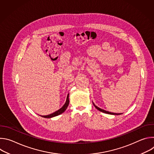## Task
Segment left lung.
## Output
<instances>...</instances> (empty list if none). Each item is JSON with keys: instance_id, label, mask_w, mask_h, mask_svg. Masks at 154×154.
<instances>
[{"instance_id": "left-lung-1", "label": "left lung", "mask_w": 154, "mask_h": 154, "mask_svg": "<svg viewBox=\"0 0 154 154\" xmlns=\"http://www.w3.org/2000/svg\"><path fill=\"white\" fill-rule=\"evenodd\" d=\"M93 105H94V106H95V108H96V109H97L98 110H99L100 112H103V113H107V114H109V115H121V114H118V113H112V112H107V111H106V110H104V109H101V108H99V107H97V106H96L95 105H94V103H93Z\"/></svg>"}]
</instances>
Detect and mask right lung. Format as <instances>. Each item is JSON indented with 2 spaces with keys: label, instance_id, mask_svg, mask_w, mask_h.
<instances>
[{
  "label": "right lung",
  "instance_id": "obj_1",
  "mask_svg": "<svg viewBox=\"0 0 154 154\" xmlns=\"http://www.w3.org/2000/svg\"><path fill=\"white\" fill-rule=\"evenodd\" d=\"M69 96H67V99H66V101L65 103L64 104V105L61 108H60L58 110L56 111L55 112L52 113V114H50L49 115H47V116H42V117H44V118H52V117H54V116H58L61 113H63L66 109V108H68V105H69Z\"/></svg>",
  "mask_w": 154,
  "mask_h": 154
}]
</instances>
